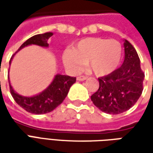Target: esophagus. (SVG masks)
I'll return each mask as SVG.
<instances>
[{
	"label": "esophagus",
	"instance_id": "esophagus-1",
	"mask_svg": "<svg viewBox=\"0 0 153 153\" xmlns=\"http://www.w3.org/2000/svg\"><path fill=\"white\" fill-rule=\"evenodd\" d=\"M87 78H88V77L85 76H77V77H76V80H77V81H85Z\"/></svg>",
	"mask_w": 153,
	"mask_h": 153
}]
</instances>
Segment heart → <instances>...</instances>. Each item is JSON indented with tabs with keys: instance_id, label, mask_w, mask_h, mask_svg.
I'll use <instances>...</instances> for the list:
<instances>
[{
	"instance_id": "1",
	"label": "heart",
	"mask_w": 153,
	"mask_h": 153,
	"mask_svg": "<svg viewBox=\"0 0 153 153\" xmlns=\"http://www.w3.org/2000/svg\"><path fill=\"white\" fill-rule=\"evenodd\" d=\"M123 57V48L119 42L100 37L81 40L73 49L64 53L63 61L72 72H77L84 64L98 76H103L116 71Z\"/></svg>"
}]
</instances>
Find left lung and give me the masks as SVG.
<instances>
[{
  "label": "left lung",
  "mask_w": 153,
  "mask_h": 153,
  "mask_svg": "<svg viewBox=\"0 0 153 153\" xmlns=\"http://www.w3.org/2000/svg\"><path fill=\"white\" fill-rule=\"evenodd\" d=\"M124 60L113 72L98 78L99 89L91 96L94 105L108 114H120L137 102L143 90L145 75L134 48L123 40Z\"/></svg>",
  "instance_id": "1"
}]
</instances>
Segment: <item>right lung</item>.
Instances as JSON below:
<instances>
[{
	"instance_id": "1",
	"label": "right lung",
	"mask_w": 153,
	"mask_h": 153,
	"mask_svg": "<svg viewBox=\"0 0 153 153\" xmlns=\"http://www.w3.org/2000/svg\"><path fill=\"white\" fill-rule=\"evenodd\" d=\"M53 35V32H47L34 36L21 45L16 53L22 48L30 45H36L43 48H48V41ZM15 54L11 58L9 62L10 65ZM8 82L11 94L19 105H20L22 108L25 109L28 112L33 114H45L53 111L58 105H59L63 102V100L67 96L70 88L76 82V77L57 74L46 89L33 96H23L14 91L10 83L9 76Z\"/></svg>"
}]
</instances>
